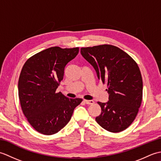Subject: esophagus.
I'll use <instances>...</instances> for the list:
<instances>
[{
	"instance_id": "34e87169",
	"label": "esophagus",
	"mask_w": 161,
	"mask_h": 161,
	"mask_svg": "<svg viewBox=\"0 0 161 161\" xmlns=\"http://www.w3.org/2000/svg\"><path fill=\"white\" fill-rule=\"evenodd\" d=\"M84 102L87 104H94V101L93 100H84Z\"/></svg>"
}]
</instances>
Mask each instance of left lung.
<instances>
[{
    "label": "left lung",
    "instance_id": "obj_1",
    "mask_svg": "<svg viewBox=\"0 0 161 161\" xmlns=\"http://www.w3.org/2000/svg\"><path fill=\"white\" fill-rule=\"evenodd\" d=\"M81 54L107 83L108 101L98 102L101 114L95 120L107 131L126 129L138 114L142 99V79L138 64L127 53L111 45L81 47Z\"/></svg>",
    "mask_w": 161,
    "mask_h": 161
}]
</instances>
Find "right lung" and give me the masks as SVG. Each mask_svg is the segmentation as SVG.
<instances>
[{
    "instance_id": "add662e5",
    "label": "right lung",
    "mask_w": 161,
    "mask_h": 161,
    "mask_svg": "<svg viewBox=\"0 0 161 161\" xmlns=\"http://www.w3.org/2000/svg\"><path fill=\"white\" fill-rule=\"evenodd\" d=\"M78 53L79 47H51L33 55L23 65L18 84L20 106L30 124L42 134L53 135L63 129L82 101L56 93L65 67Z\"/></svg>"
}]
</instances>
